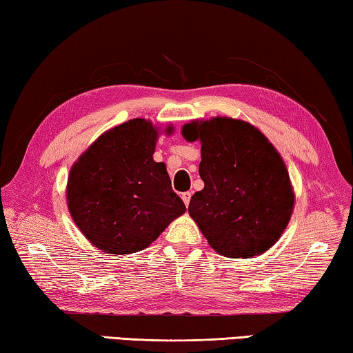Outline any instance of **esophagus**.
I'll use <instances>...</instances> for the list:
<instances>
[{
    "label": "esophagus",
    "mask_w": 353,
    "mask_h": 353,
    "mask_svg": "<svg viewBox=\"0 0 353 353\" xmlns=\"http://www.w3.org/2000/svg\"><path fill=\"white\" fill-rule=\"evenodd\" d=\"M181 198L183 201V204L188 205L190 204V199H191V193H190V191H185V193H182Z\"/></svg>",
    "instance_id": "esophagus-1"
}]
</instances>
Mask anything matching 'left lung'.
<instances>
[{"mask_svg":"<svg viewBox=\"0 0 353 353\" xmlns=\"http://www.w3.org/2000/svg\"><path fill=\"white\" fill-rule=\"evenodd\" d=\"M185 140H201L204 188L191 196L188 213L208 244L230 259L263 254L291 218L292 194L280 154L246 121L213 118L182 128Z\"/></svg>","mask_w":353,"mask_h":353,"instance_id":"obj_1","label":"left lung"}]
</instances>
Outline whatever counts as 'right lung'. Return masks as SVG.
I'll use <instances>...</instances> for the list:
<instances>
[{"label": "right lung", "instance_id": "add662e5", "mask_svg": "<svg viewBox=\"0 0 353 353\" xmlns=\"http://www.w3.org/2000/svg\"><path fill=\"white\" fill-rule=\"evenodd\" d=\"M155 141L152 123L130 119L101 135L70 171L71 216L87 240L107 254L146 249L185 212L165 163L154 162Z\"/></svg>", "mask_w": 353, "mask_h": 353}]
</instances>
